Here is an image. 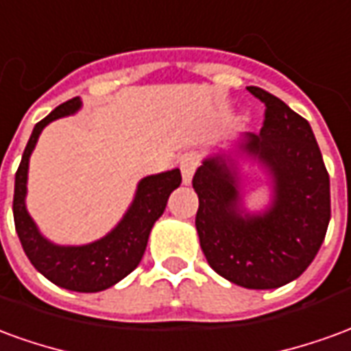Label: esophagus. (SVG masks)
Instances as JSON below:
<instances>
[{"instance_id":"esophagus-1","label":"esophagus","mask_w":351,"mask_h":351,"mask_svg":"<svg viewBox=\"0 0 351 351\" xmlns=\"http://www.w3.org/2000/svg\"><path fill=\"white\" fill-rule=\"evenodd\" d=\"M199 165V156L195 152H186L180 158V171H182L184 184L191 182V176L195 173V169Z\"/></svg>"}]
</instances>
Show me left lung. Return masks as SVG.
Segmentation results:
<instances>
[{
  "mask_svg": "<svg viewBox=\"0 0 351 351\" xmlns=\"http://www.w3.org/2000/svg\"><path fill=\"white\" fill-rule=\"evenodd\" d=\"M248 92L265 105L263 128L244 145L274 176V205L263 216H241L235 176L213 158L193 175L201 250L220 276L248 289H272L306 271L331 218L329 173L310 123L276 95Z\"/></svg>",
  "mask_w": 351,
  "mask_h": 351,
  "instance_id": "obj_1",
  "label": "left lung"
}]
</instances>
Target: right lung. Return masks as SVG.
I'll return each mask as SVG.
<instances>
[{
    "label": "right lung",
    "mask_w": 351,
    "mask_h": 351,
    "mask_svg": "<svg viewBox=\"0 0 351 351\" xmlns=\"http://www.w3.org/2000/svg\"><path fill=\"white\" fill-rule=\"evenodd\" d=\"M79 107V97H73L54 108L41 122L35 123L34 133L27 141L26 150L22 154V161L14 176L12 214H14V228L19 233L22 248L26 252L27 259L43 276H47L50 282L65 289L93 293L114 286L116 282L125 278L141 263L154 221L163 214L171 191L182 182V175L178 169H173L161 175L143 178L138 184L135 201L128 214L123 216V220L118 223V228L112 229L97 243L86 246H54L49 241H45L24 205L27 161L43 128L56 118L71 114Z\"/></svg>",
    "instance_id": "add662e5"
}]
</instances>
